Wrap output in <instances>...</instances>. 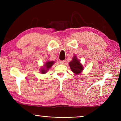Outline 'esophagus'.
Returning <instances> with one entry per match:
<instances>
[{"instance_id": "34e87169", "label": "esophagus", "mask_w": 121, "mask_h": 121, "mask_svg": "<svg viewBox=\"0 0 121 121\" xmlns=\"http://www.w3.org/2000/svg\"><path fill=\"white\" fill-rule=\"evenodd\" d=\"M65 62V61H60V62H60V64H61V65H64Z\"/></svg>"}]
</instances>
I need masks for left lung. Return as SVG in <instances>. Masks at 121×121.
Segmentation results:
<instances>
[{
  "instance_id": "left-lung-1",
  "label": "left lung",
  "mask_w": 121,
  "mask_h": 121,
  "mask_svg": "<svg viewBox=\"0 0 121 121\" xmlns=\"http://www.w3.org/2000/svg\"><path fill=\"white\" fill-rule=\"evenodd\" d=\"M69 67L71 70L75 75H79L82 72L84 67L80 61L77 59L76 56H74L72 58V60L69 63Z\"/></svg>"
}]
</instances>
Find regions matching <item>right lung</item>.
Segmentation results:
<instances>
[{
	"mask_svg": "<svg viewBox=\"0 0 121 121\" xmlns=\"http://www.w3.org/2000/svg\"><path fill=\"white\" fill-rule=\"evenodd\" d=\"M54 62H55L54 61H47L44 64L43 66H42V67H40V73H42V74L46 73L48 72L49 69L52 67V65H54Z\"/></svg>",
	"mask_w": 121,
	"mask_h": 121,
	"instance_id": "obj_1",
	"label": "right lung"
}]
</instances>
